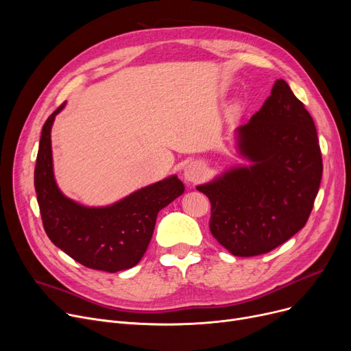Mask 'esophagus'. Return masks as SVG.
Returning <instances> with one entry per match:
<instances>
[{"mask_svg": "<svg viewBox=\"0 0 351 351\" xmlns=\"http://www.w3.org/2000/svg\"><path fill=\"white\" fill-rule=\"evenodd\" d=\"M204 175H205V168L200 162H191L185 166V169H183V178H185V180L189 183H195L200 180L204 178Z\"/></svg>", "mask_w": 351, "mask_h": 351, "instance_id": "obj_1", "label": "esophagus"}]
</instances>
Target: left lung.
Here are the masks:
<instances>
[{"label":"left lung","instance_id":"1","mask_svg":"<svg viewBox=\"0 0 351 351\" xmlns=\"http://www.w3.org/2000/svg\"><path fill=\"white\" fill-rule=\"evenodd\" d=\"M249 165L196 186L212 205L210 232L233 256L267 253L304 228L319 192L323 162L317 132L285 80L246 125L234 131Z\"/></svg>","mask_w":351,"mask_h":351}]
</instances>
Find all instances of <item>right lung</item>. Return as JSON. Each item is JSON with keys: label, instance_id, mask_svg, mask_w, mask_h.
Masks as SVG:
<instances>
[{"label": "right lung", "instance_id": "add662e5", "mask_svg": "<svg viewBox=\"0 0 351 351\" xmlns=\"http://www.w3.org/2000/svg\"><path fill=\"white\" fill-rule=\"evenodd\" d=\"M64 108L65 102L43 126L34 171L44 229L55 246L89 269L109 273L131 269L149 246L159 210L185 192V185L172 175L99 208L66 197L55 182L51 147V129Z\"/></svg>", "mask_w": 351, "mask_h": 351}]
</instances>
